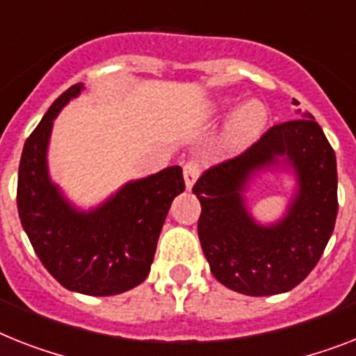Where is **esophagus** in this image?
I'll use <instances>...</instances> for the list:
<instances>
[{"mask_svg": "<svg viewBox=\"0 0 356 356\" xmlns=\"http://www.w3.org/2000/svg\"><path fill=\"white\" fill-rule=\"evenodd\" d=\"M200 172H202V165H200V161L196 160H189L184 165V178H185V187L187 189H193V185L195 181L198 180Z\"/></svg>", "mask_w": 356, "mask_h": 356, "instance_id": "obj_1", "label": "esophagus"}]
</instances>
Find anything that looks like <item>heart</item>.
Segmentation results:
<instances>
[{"label":"heart","instance_id":"b5f03b06","mask_svg":"<svg viewBox=\"0 0 356 356\" xmlns=\"http://www.w3.org/2000/svg\"><path fill=\"white\" fill-rule=\"evenodd\" d=\"M229 104V99H224L220 107L224 108ZM267 122V111L260 102H248L243 104L242 107L238 108L236 113L233 114V118L229 120L227 125V138L229 142L234 143V145H242V143H248L251 140L262 132V129L266 127Z\"/></svg>","mask_w":356,"mask_h":356}]
</instances>
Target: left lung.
Masks as SVG:
<instances>
[{"mask_svg":"<svg viewBox=\"0 0 356 356\" xmlns=\"http://www.w3.org/2000/svg\"><path fill=\"white\" fill-rule=\"evenodd\" d=\"M302 116L264 132L248 151L211 167L193 187L202 205L198 236L211 273L242 295L271 296L296 287L333 234L337 158L315 118ZM267 168H291L297 193L284 219L262 226L248 214L243 191Z\"/></svg>","mask_w":356,"mask_h":356,"instance_id":"left-lung-1","label":"left lung"}]
</instances>
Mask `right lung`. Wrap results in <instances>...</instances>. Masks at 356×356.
Returning a JSON list of instances; mask_svg holds the SVG:
<instances>
[{
	"label": "right lung",
	"mask_w": 356,
	"mask_h": 356,
	"mask_svg": "<svg viewBox=\"0 0 356 356\" xmlns=\"http://www.w3.org/2000/svg\"><path fill=\"white\" fill-rule=\"evenodd\" d=\"M83 90L72 85L26 138L17 172V213L45 269L69 291L120 295L151 271L175 196L185 191L181 167L132 180L90 211H79L52 184L47 149L54 118Z\"/></svg>",
	"instance_id": "obj_1"
}]
</instances>
